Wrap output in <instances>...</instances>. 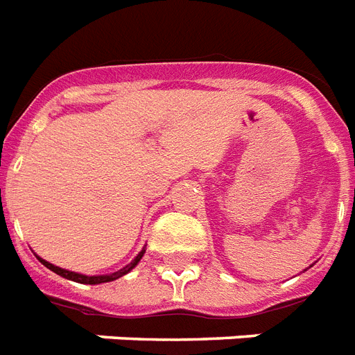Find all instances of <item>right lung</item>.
<instances>
[{
	"instance_id": "obj_1",
	"label": "right lung",
	"mask_w": 355,
	"mask_h": 355,
	"mask_svg": "<svg viewBox=\"0 0 355 355\" xmlns=\"http://www.w3.org/2000/svg\"><path fill=\"white\" fill-rule=\"evenodd\" d=\"M143 254H144V249H143V251H141V253L137 254V257L133 258L132 262H130L128 266H126V268L119 269V271H115V273L93 275V277H87V275L75 273V271H67V269H62V268H58V266H53V263L47 262V260H44V258H40V257H36V258H38L40 262L44 263L45 268L51 269V271H55L56 275H60V277H64V279H69V280H73V282H80V284H102V282H112V280H117V279H121L123 275L130 273V271H132V269L135 268V266H137L139 260L143 258Z\"/></svg>"
}]
</instances>
